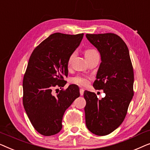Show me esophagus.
<instances>
[{
	"mask_svg": "<svg viewBox=\"0 0 150 150\" xmlns=\"http://www.w3.org/2000/svg\"><path fill=\"white\" fill-rule=\"evenodd\" d=\"M84 90L83 89H80V94H81V96H83L84 94Z\"/></svg>",
	"mask_w": 150,
	"mask_h": 150,
	"instance_id": "obj_1",
	"label": "esophagus"
}]
</instances>
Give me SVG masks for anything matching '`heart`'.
Instances as JSON below:
<instances>
[{"mask_svg":"<svg viewBox=\"0 0 150 150\" xmlns=\"http://www.w3.org/2000/svg\"><path fill=\"white\" fill-rule=\"evenodd\" d=\"M98 54V52L96 51L95 49L93 48H88L87 50H85V55L86 58H88V57H92L93 55ZM74 55V53L71 54L70 56H69L68 61H67V63L68 65H70L71 59H72ZM71 83L77 84V85H83V86H85L89 84V79L87 77H84V76H79L74 77L71 79Z\"/></svg>","mask_w":150,"mask_h":150,"instance_id":"1","label":"heart"}]
</instances>
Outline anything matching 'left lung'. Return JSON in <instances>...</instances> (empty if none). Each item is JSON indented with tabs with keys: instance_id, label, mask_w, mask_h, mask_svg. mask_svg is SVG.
<instances>
[{
	"instance_id": "8db88e82",
	"label": "left lung",
	"mask_w": 150,
	"mask_h": 150,
	"mask_svg": "<svg viewBox=\"0 0 150 150\" xmlns=\"http://www.w3.org/2000/svg\"><path fill=\"white\" fill-rule=\"evenodd\" d=\"M86 37L101 56L93 86L105 93L99 100L93 92H84L86 126L93 134L104 136L113 132L124 120L134 96V71L128 47L120 36L104 33L87 34Z\"/></svg>"
}]
</instances>
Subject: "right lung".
I'll use <instances>...</instances> for the list:
<instances>
[{
    "instance_id": "right-lung-1",
    "label": "right lung",
    "mask_w": 150,
    "mask_h": 150,
    "mask_svg": "<svg viewBox=\"0 0 150 150\" xmlns=\"http://www.w3.org/2000/svg\"><path fill=\"white\" fill-rule=\"evenodd\" d=\"M84 34L55 33L33 51L23 79L24 108L33 126L41 134L60 132L65 110L80 96L79 87L70 85L53 94L56 87H64L68 75L67 61L81 44Z\"/></svg>"
}]
</instances>
